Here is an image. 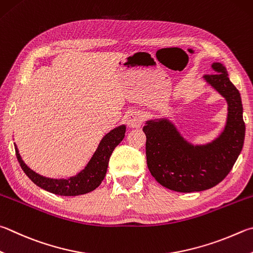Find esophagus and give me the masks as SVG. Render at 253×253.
I'll use <instances>...</instances> for the list:
<instances>
[{
  "label": "esophagus",
  "mask_w": 253,
  "mask_h": 253,
  "mask_svg": "<svg viewBox=\"0 0 253 253\" xmlns=\"http://www.w3.org/2000/svg\"><path fill=\"white\" fill-rule=\"evenodd\" d=\"M126 122L127 125L131 128H137L142 125V122H144V118H142V115L140 112L132 111L127 114L126 116Z\"/></svg>",
  "instance_id": "esophagus-1"
}]
</instances>
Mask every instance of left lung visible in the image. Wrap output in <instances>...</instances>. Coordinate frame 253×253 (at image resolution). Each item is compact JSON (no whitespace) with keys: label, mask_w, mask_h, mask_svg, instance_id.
I'll use <instances>...</instances> for the list:
<instances>
[{"label":"left lung","mask_w":253,"mask_h":253,"mask_svg":"<svg viewBox=\"0 0 253 253\" xmlns=\"http://www.w3.org/2000/svg\"><path fill=\"white\" fill-rule=\"evenodd\" d=\"M215 74L205 80L228 103L227 125L217 139L206 146H192L167 119L149 121L144 126L149 171L160 185L178 192L203 191L222 181L235 165L245 141L246 125L239 90L226 68L213 63Z\"/></svg>","instance_id":"left-lung-1"}]
</instances>
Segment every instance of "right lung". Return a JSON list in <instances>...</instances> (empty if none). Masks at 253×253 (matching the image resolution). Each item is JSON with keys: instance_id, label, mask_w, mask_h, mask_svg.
<instances>
[{"instance_id": "right-lung-1", "label": "right lung", "mask_w": 253, "mask_h": 253, "mask_svg": "<svg viewBox=\"0 0 253 253\" xmlns=\"http://www.w3.org/2000/svg\"><path fill=\"white\" fill-rule=\"evenodd\" d=\"M126 127L119 126L104 137L90 162L83 171L70 179H49L34 172L21 159L15 146V153L23 171L36 186L59 196H80L96 189L104 180L109 158L119 142L125 137Z\"/></svg>"}]
</instances>
